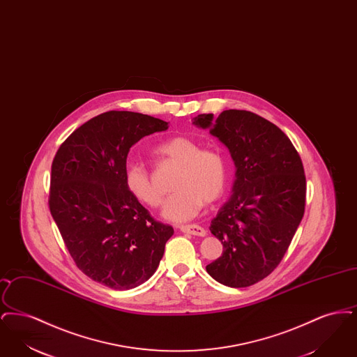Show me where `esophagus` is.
<instances>
[{"mask_svg": "<svg viewBox=\"0 0 357 357\" xmlns=\"http://www.w3.org/2000/svg\"><path fill=\"white\" fill-rule=\"evenodd\" d=\"M181 231L187 233V234L197 236V237H204L206 236V230L199 225H185V226H181Z\"/></svg>", "mask_w": 357, "mask_h": 357, "instance_id": "1", "label": "esophagus"}]
</instances>
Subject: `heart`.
Instances as JSON below:
<instances>
[{
	"instance_id": "b5f03b06",
	"label": "heart",
	"mask_w": 357,
	"mask_h": 357,
	"mask_svg": "<svg viewBox=\"0 0 357 357\" xmlns=\"http://www.w3.org/2000/svg\"><path fill=\"white\" fill-rule=\"evenodd\" d=\"M163 159L181 166L172 188L175 190L163 206V217L172 222L192 220L204 204L221 199L229 183V162L217 149H204V144L188 136H174L155 147ZM124 185L140 204L158 207L163 192L155 186L151 172L142 163L131 162L124 167Z\"/></svg>"
}]
</instances>
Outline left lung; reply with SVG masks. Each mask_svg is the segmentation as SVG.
<instances>
[{
    "label": "left lung",
    "mask_w": 357,
    "mask_h": 357,
    "mask_svg": "<svg viewBox=\"0 0 357 357\" xmlns=\"http://www.w3.org/2000/svg\"><path fill=\"white\" fill-rule=\"evenodd\" d=\"M192 124L218 137L236 165L233 194L210 225L223 252L206 271L230 288L255 285L281 262L304 217L301 158L275 124L250 111L202 114Z\"/></svg>",
    "instance_id": "left-lung-1"
}]
</instances>
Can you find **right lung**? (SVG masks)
I'll return each instance as SVG.
<instances>
[{"instance_id": "obj_1", "label": "right lung", "mask_w": 357, "mask_h": 357, "mask_svg": "<svg viewBox=\"0 0 357 357\" xmlns=\"http://www.w3.org/2000/svg\"><path fill=\"white\" fill-rule=\"evenodd\" d=\"M169 123L130 111L88 120L52 163L50 210L76 266L116 290L136 288L159 266L174 229L155 221L124 185L130 149Z\"/></svg>"}]
</instances>
